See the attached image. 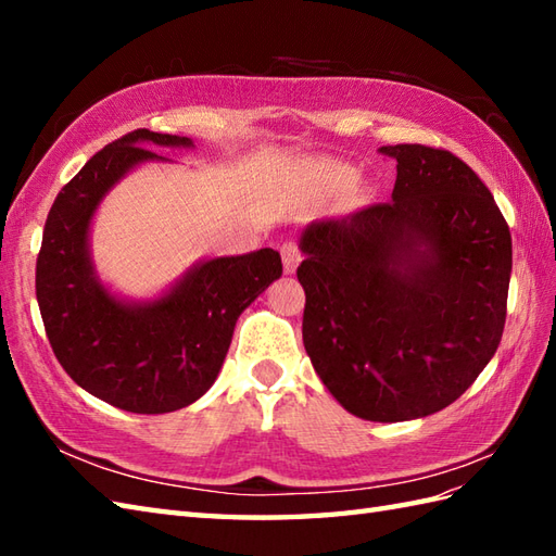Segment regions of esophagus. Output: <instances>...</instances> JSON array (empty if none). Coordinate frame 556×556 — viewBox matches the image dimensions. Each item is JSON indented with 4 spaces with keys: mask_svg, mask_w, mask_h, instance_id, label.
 Masks as SVG:
<instances>
[{
    "mask_svg": "<svg viewBox=\"0 0 556 556\" xmlns=\"http://www.w3.org/2000/svg\"><path fill=\"white\" fill-rule=\"evenodd\" d=\"M281 263H285L287 275H291V271H296V267L301 263V251H299V245L293 243V241L281 245Z\"/></svg>",
    "mask_w": 556,
    "mask_h": 556,
    "instance_id": "obj_1",
    "label": "esophagus"
}]
</instances>
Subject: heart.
Instances as JSON below:
<instances>
[{"instance_id": "heart-1", "label": "heart", "mask_w": 556, "mask_h": 556, "mask_svg": "<svg viewBox=\"0 0 556 556\" xmlns=\"http://www.w3.org/2000/svg\"><path fill=\"white\" fill-rule=\"evenodd\" d=\"M329 181H337V184H346L351 179V169L349 167H341V164H332V167L325 169Z\"/></svg>"}]
</instances>
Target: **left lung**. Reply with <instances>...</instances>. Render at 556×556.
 Listing matches in <instances>:
<instances>
[{"label": "left lung", "instance_id": "1", "mask_svg": "<svg viewBox=\"0 0 556 556\" xmlns=\"http://www.w3.org/2000/svg\"><path fill=\"white\" fill-rule=\"evenodd\" d=\"M389 203L301 233L303 344L341 406L375 422L425 418L497 351L511 279L509 224L448 150L384 146Z\"/></svg>", "mask_w": 556, "mask_h": 556}]
</instances>
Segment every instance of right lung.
Returning a JSON list of instances; mask_svg holds the SVG:
<instances>
[{
    "label": "right lung",
    "instance_id": "right-lung-1",
    "mask_svg": "<svg viewBox=\"0 0 556 556\" xmlns=\"http://www.w3.org/2000/svg\"><path fill=\"white\" fill-rule=\"evenodd\" d=\"M193 148L186 136L138 128L104 146L59 191L35 265L47 339L71 380L131 413L193 404L217 380L239 315L281 277L271 248L195 265L164 296L128 303L100 285L88 233L104 193L140 162H167L148 148Z\"/></svg>",
    "mask_w": 556,
    "mask_h": 556
}]
</instances>
